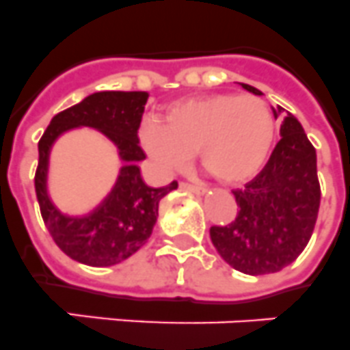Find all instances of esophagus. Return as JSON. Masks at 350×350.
<instances>
[{
  "mask_svg": "<svg viewBox=\"0 0 350 350\" xmlns=\"http://www.w3.org/2000/svg\"><path fill=\"white\" fill-rule=\"evenodd\" d=\"M183 190H190V192L198 193V196H204L206 193V189L204 187H199V185H190V183H181L180 185Z\"/></svg>",
  "mask_w": 350,
  "mask_h": 350,
  "instance_id": "1",
  "label": "esophagus"
}]
</instances>
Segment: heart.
<instances>
[{
	"mask_svg": "<svg viewBox=\"0 0 350 350\" xmlns=\"http://www.w3.org/2000/svg\"><path fill=\"white\" fill-rule=\"evenodd\" d=\"M275 120L265 101L254 96L213 94L170 105L161 120H146L140 144L158 169L172 174L192 158L224 183H242L265 163Z\"/></svg>",
	"mask_w": 350,
	"mask_h": 350,
	"instance_id": "heart-1",
	"label": "heart"
}]
</instances>
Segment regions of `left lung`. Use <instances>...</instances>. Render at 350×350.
<instances>
[{
	"label": "left lung",
	"instance_id": "8db88e82",
	"mask_svg": "<svg viewBox=\"0 0 350 350\" xmlns=\"http://www.w3.org/2000/svg\"><path fill=\"white\" fill-rule=\"evenodd\" d=\"M270 108L275 119L281 117V140L260 174L233 190L239 204L233 222L210 230L220 258L249 275L272 274L295 261L310 242L320 206L315 148L290 111Z\"/></svg>",
	"mask_w": 350,
	"mask_h": 350
}]
</instances>
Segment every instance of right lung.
I'll list each match as a JSON object with an SVG mask.
<instances>
[{"mask_svg": "<svg viewBox=\"0 0 350 350\" xmlns=\"http://www.w3.org/2000/svg\"><path fill=\"white\" fill-rule=\"evenodd\" d=\"M148 92L101 90L94 92L53 117L39 142V167L35 192L40 213L55 243L67 256L90 267H111L133 256L148 243L157 224L158 204L178 183L149 187L142 180L140 161L146 154L139 146ZM89 127L114 144L123 165L116 181L101 202L85 214L58 211L49 193L51 151L60 136Z\"/></svg>", "mask_w": 350, "mask_h": 350, "instance_id": "add662e5", "label": "right lung"}]
</instances>
